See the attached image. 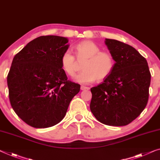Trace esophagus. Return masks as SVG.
<instances>
[{
	"instance_id": "esophagus-1",
	"label": "esophagus",
	"mask_w": 160,
	"mask_h": 160,
	"mask_svg": "<svg viewBox=\"0 0 160 160\" xmlns=\"http://www.w3.org/2000/svg\"><path fill=\"white\" fill-rule=\"evenodd\" d=\"M81 90H89V88L88 87H85V86H83V85H82L80 88Z\"/></svg>"
}]
</instances>
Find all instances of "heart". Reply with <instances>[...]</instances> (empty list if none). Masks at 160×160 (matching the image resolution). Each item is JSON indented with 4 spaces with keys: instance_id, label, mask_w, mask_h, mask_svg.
<instances>
[{
    "instance_id": "obj_1",
    "label": "heart",
    "mask_w": 160,
    "mask_h": 160,
    "mask_svg": "<svg viewBox=\"0 0 160 160\" xmlns=\"http://www.w3.org/2000/svg\"><path fill=\"white\" fill-rule=\"evenodd\" d=\"M75 54L78 62L82 64L83 71L74 78L76 82L83 85L94 82L97 79L101 81L110 75L115 62L111 54L107 52H101V49L94 42L84 41L75 47ZM60 63L62 70L69 76H74L78 68L75 56L70 50L62 54Z\"/></svg>"
}]
</instances>
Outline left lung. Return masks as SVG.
I'll list each match as a JSON object with an SVG mask.
<instances>
[{"label": "left lung", "mask_w": 160, "mask_h": 160, "mask_svg": "<svg viewBox=\"0 0 160 160\" xmlns=\"http://www.w3.org/2000/svg\"><path fill=\"white\" fill-rule=\"evenodd\" d=\"M105 44L116 62L103 82L90 89V111L103 124L126 126L147 106L151 74L147 59L133 47L111 39Z\"/></svg>", "instance_id": "left-lung-1"}]
</instances>
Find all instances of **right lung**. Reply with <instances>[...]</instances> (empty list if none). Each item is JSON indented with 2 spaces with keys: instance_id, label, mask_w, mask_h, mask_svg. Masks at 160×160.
Returning <instances> with one entry per match:
<instances>
[{
  "instance_id": "right-lung-1",
  "label": "right lung",
  "mask_w": 160,
  "mask_h": 160,
  "mask_svg": "<svg viewBox=\"0 0 160 160\" xmlns=\"http://www.w3.org/2000/svg\"><path fill=\"white\" fill-rule=\"evenodd\" d=\"M68 39L42 36L26 45L12 61L7 77L9 100L20 118L32 127L48 128L66 115L80 85L68 80L60 58Z\"/></svg>"
}]
</instances>
